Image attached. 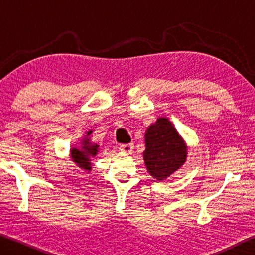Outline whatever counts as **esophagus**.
<instances>
[{
	"instance_id": "esophagus-1",
	"label": "esophagus",
	"mask_w": 255,
	"mask_h": 255,
	"mask_svg": "<svg viewBox=\"0 0 255 255\" xmlns=\"http://www.w3.org/2000/svg\"><path fill=\"white\" fill-rule=\"evenodd\" d=\"M133 148L132 144H122L120 145V150H123L125 153H131Z\"/></svg>"
}]
</instances>
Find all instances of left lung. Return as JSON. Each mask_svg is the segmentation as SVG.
<instances>
[{"mask_svg": "<svg viewBox=\"0 0 255 255\" xmlns=\"http://www.w3.org/2000/svg\"><path fill=\"white\" fill-rule=\"evenodd\" d=\"M144 159L149 174L164 180L179 170L187 159V146L166 118H158L145 135Z\"/></svg>", "mask_w": 255, "mask_h": 255, "instance_id": "obj_1", "label": "left lung"}]
</instances>
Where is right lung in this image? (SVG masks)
I'll list each match as a JSON object with an SVG mask.
<instances>
[{"label":"right lung","mask_w":255,"mask_h":255,"mask_svg":"<svg viewBox=\"0 0 255 255\" xmlns=\"http://www.w3.org/2000/svg\"><path fill=\"white\" fill-rule=\"evenodd\" d=\"M92 131H89L86 133V136H89L90 133ZM83 147L82 149H77V148H73L71 150V154H72V158L73 161H74L79 167H82V169H84L86 171H90L91 170V163H90V156H94V155H97L98 153V148H99V145L94 144V145H90L89 143V139H85V141H83Z\"/></svg>","instance_id":"1"}]
</instances>
